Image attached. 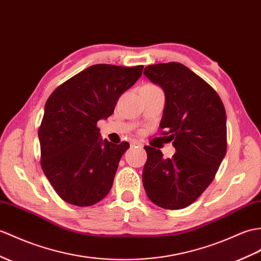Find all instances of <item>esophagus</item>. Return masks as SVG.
Segmentation results:
<instances>
[{
    "instance_id": "34e87169",
    "label": "esophagus",
    "mask_w": 261,
    "mask_h": 261,
    "mask_svg": "<svg viewBox=\"0 0 261 261\" xmlns=\"http://www.w3.org/2000/svg\"><path fill=\"white\" fill-rule=\"evenodd\" d=\"M130 144H131V147H142V143L138 140H132Z\"/></svg>"
}]
</instances>
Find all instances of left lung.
<instances>
[{
  "instance_id": "obj_1",
  "label": "left lung",
  "mask_w": 261,
  "mask_h": 261,
  "mask_svg": "<svg viewBox=\"0 0 261 261\" xmlns=\"http://www.w3.org/2000/svg\"><path fill=\"white\" fill-rule=\"evenodd\" d=\"M143 74L165 91L160 122L162 136L172 141V158L149 145L142 172L148 198L163 209L191 204L213 182L227 152V118L216 91L178 62L148 65Z\"/></svg>"
}]
</instances>
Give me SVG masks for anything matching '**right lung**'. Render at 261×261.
I'll return each instance as SVG.
<instances>
[{"label":"right lung","instance_id":"1","mask_svg":"<svg viewBox=\"0 0 261 261\" xmlns=\"http://www.w3.org/2000/svg\"><path fill=\"white\" fill-rule=\"evenodd\" d=\"M143 65L94 64L53 91L39 128L41 167L64 201L88 207L110 192L128 142L100 138L98 121L114 111L121 94L141 76Z\"/></svg>","mask_w":261,"mask_h":261}]
</instances>
